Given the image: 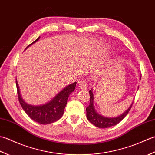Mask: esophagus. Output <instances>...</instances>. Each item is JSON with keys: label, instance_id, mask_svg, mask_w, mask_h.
Returning <instances> with one entry per match:
<instances>
[{"label": "esophagus", "instance_id": "1", "mask_svg": "<svg viewBox=\"0 0 155 155\" xmlns=\"http://www.w3.org/2000/svg\"><path fill=\"white\" fill-rule=\"evenodd\" d=\"M80 88L81 90H87V84L86 81H82L80 83Z\"/></svg>", "mask_w": 155, "mask_h": 155}]
</instances>
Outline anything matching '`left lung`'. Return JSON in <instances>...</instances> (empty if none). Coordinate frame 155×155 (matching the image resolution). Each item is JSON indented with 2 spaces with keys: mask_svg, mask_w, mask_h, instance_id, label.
<instances>
[{
  "mask_svg": "<svg viewBox=\"0 0 155 155\" xmlns=\"http://www.w3.org/2000/svg\"><path fill=\"white\" fill-rule=\"evenodd\" d=\"M90 93V105L86 108V116L88 120L94 126L100 128H107L111 126L118 124L124 118L125 116L128 114L132 108L133 102L131 104L130 107L117 117H105L97 113L94 106V94L92 93V89L89 91Z\"/></svg>",
  "mask_w": 155,
  "mask_h": 155,
  "instance_id": "obj_1",
  "label": "left lung"
}]
</instances>
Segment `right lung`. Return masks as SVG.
<instances>
[{"mask_svg":"<svg viewBox=\"0 0 155 155\" xmlns=\"http://www.w3.org/2000/svg\"><path fill=\"white\" fill-rule=\"evenodd\" d=\"M39 39L40 37L28 45L27 47L37 42ZM16 85H17L18 100L24 111L35 122L41 124H48L56 122L62 117L65 107L68 102V97L69 94L75 90L76 82L66 86L49 102L39 106L31 105L25 102L21 96L17 78H16Z\"/></svg>","mask_w":155,"mask_h":155,"instance_id":"obj_1","label":"right lung"}]
</instances>
